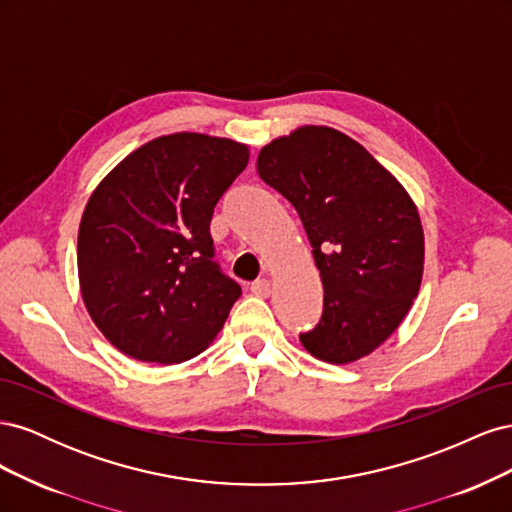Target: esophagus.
Listing matches in <instances>:
<instances>
[{
    "label": "esophagus",
    "instance_id": "1",
    "mask_svg": "<svg viewBox=\"0 0 512 512\" xmlns=\"http://www.w3.org/2000/svg\"><path fill=\"white\" fill-rule=\"evenodd\" d=\"M250 290L256 294V297H269V294H271V282L269 280H258V282L252 284Z\"/></svg>",
    "mask_w": 512,
    "mask_h": 512
}]
</instances>
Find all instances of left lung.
Listing matches in <instances>:
<instances>
[{
  "mask_svg": "<svg viewBox=\"0 0 512 512\" xmlns=\"http://www.w3.org/2000/svg\"><path fill=\"white\" fill-rule=\"evenodd\" d=\"M260 179L297 209L324 286L303 348L331 365L389 339L421 290L425 235L414 200L371 153L335 128L301 126L258 153Z\"/></svg>",
  "mask_w": 512,
  "mask_h": 512,
  "instance_id": "obj_1",
  "label": "left lung"
}]
</instances>
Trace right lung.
<instances>
[{
    "mask_svg": "<svg viewBox=\"0 0 512 512\" xmlns=\"http://www.w3.org/2000/svg\"><path fill=\"white\" fill-rule=\"evenodd\" d=\"M250 162L230 138L177 132L134 149L91 192L79 226V284L119 352L173 365L203 352L241 286L213 262V209Z\"/></svg>",
    "mask_w": 512,
    "mask_h": 512,
    "instance_id": "obj_1",
    "label": "right lung"
}]
</instances>
